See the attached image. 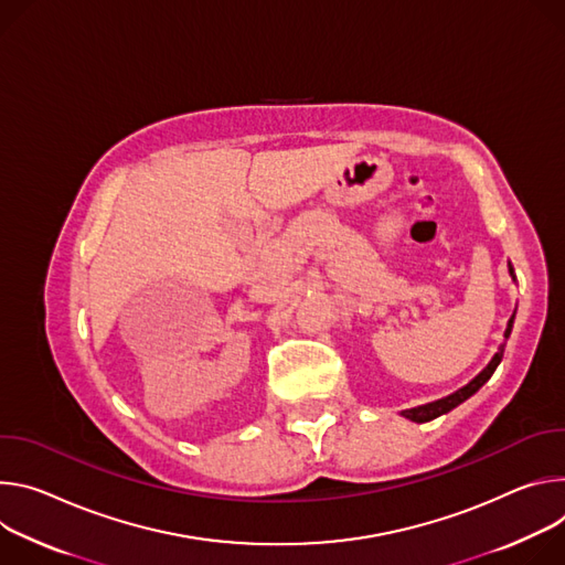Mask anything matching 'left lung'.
Masks as SVG:
<instances>
[{"instance_id":"obj_1","label":"left lung","mask_w":565,"mask_h":565,"mask_svg":"<svg viewBox=\"0 0 565 565\" xmlns=\"http://www.w3.org/2000/svg\"><path fill=\"white\" fill-rule=\"evenodd\" d=\"M510 269H512V267H510ZM512 326H514V317H512L510 323H508L505 339L512 334ZM503 352H505V345L495 352V356L489 361V365L478 374V377H476L473 382H469L465 388H460L458 393H454V395H449V397H445V399H437V402H433V404H426V406L411 408V411H406L404 415H406L411 422H419V424H422V422H430V419H435V417H440V415L449 413L451 408H456L458 404H462L465 399H469L473 393H478V391L489 382V377L493 374V370L498 367L500 359H503Z\"/></svg>"}]
</instances>
